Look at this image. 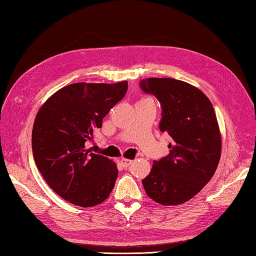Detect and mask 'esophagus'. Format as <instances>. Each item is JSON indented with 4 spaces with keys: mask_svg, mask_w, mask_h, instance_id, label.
Returning a JSON list of instances; mask_svg holds the SVG:
<instances>
[{
    "mask_svg": "<svg viewBox=\"0 0 256 256\" xmlns=\"http://www.w3.org/2000/svg\"><path fill=\"white\" fill-rule=\"evenodd\" d=\"M132 160H128V158H121L120 160V162H121V165L125 168V167H128L130 165L132 164Z\"/></svg>",
    "mask_w": 256,
    "mask_h": 256,
    "instance_id": "obj_1",
    "label": "esophagus"
}]
</instances>
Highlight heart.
<instances>
[{
  "instance_id": "heart-1",
  "label": "heart",
  "mask_w": 256,
  "mask_h": 256,
  "mask_svg": "<svg viewBox=\"0 0 256 256\" xmlns=\"http://www.w3.org/2000/svg\"><path fill=\"white\" fill-rule=\"evenodd\" d=\"M148 100H150V99H148Z\"/></svg>"
}]
</instances>
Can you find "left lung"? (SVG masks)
Here are the masks:
<instances>
[{
    "label": "left lung",
    "mask_w": 256,
    "mask_h": 256,
    "mask_svg": "<svg viewBox=\"0 0 256 256\" xmlns=\"http://www.w3.org/2000/svg\"><path fill=\"white\" fill-rule=\"evenodd\" d=\"M145 94L162 106L160 130L174 143L170 154L154 160L143 186L162 206L186 202L214 175L221 156V134L210 100L196 86L172 78H148L140 82Z\"/></svg>",
    "instance_id": "obj_1"
}]
</instances>
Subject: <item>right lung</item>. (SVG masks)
<instances>
[{
    "mask_svg": "<svg viewBox=\"0 0 256 256\" xmlns=\"http://www.w3.org/2000/svg\"><path fill=\"white\" fill-rule=\"evenodd\" d=\"M128 90L118 84L78 82L55 92L38 111L32 132L38 170L58 196L79 206L103 202L116 184V162L90 153L86 143Z\"/></svg>",
    "mask_w": 256,
    "mask_h": 256,
    "instance_id": "add662e5",
    "label": "right lung"
}]
</instances>
